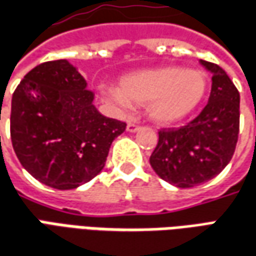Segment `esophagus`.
Masks as SVG:
<instances>
[{
	"mask_svg": "<svg viewBox=\"0 0 256 256\" xmlns=\"http://www.w3.org/2000/svg\"><path fill=\"white\" fill-rule=\"evenodd\" d=\"M140 130V126L138 124H136V123H128V132L130 133H136V132H138Z\"/></svg>",
	"mask_w": 256,
	"mask_h": 256,
	"instance_id": "1",
	"label": "esophagus"
}]
</instances>
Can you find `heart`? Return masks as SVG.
<instances>
[{"instance_id": "1", "label": "heart", "mask_w": 256, "mask_h": 256, "mask_svg": "<svg viewBox=\"0 0 256 256\" xmlns=\"http://www.w3.org/2000/svg\"><path fill=\"white\" fill-rule=\"evenodd\" d=\"M206 74L198 69L162 66L130 73L119 88H105L104 96L122 110L146 105V114L159 123H174L190 115L206 92Z\"/></svg>"}]
</instances>
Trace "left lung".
<instances>
[{"label":"left lung","mask_w":256,"mask_h":256,"mask_svg":"<svg viewBox=\"0 0 256 256\" xmlns=\"http://www.w3.org/2000/svg\"><path fill=\"white\" fill-rule=\"evenodd\" d=\"M212 73L208 104L180 128L159 130L150 164L162 180L190 188L220 173L233 156L240 130V92L220 66L201 60Z\"/></svg>","instance_id":"1"}]
</instances>
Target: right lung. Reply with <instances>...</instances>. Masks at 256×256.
Instances as JSON below:
<instances>
[{"mask_svg":"<svg viewBox=\"0 0 256 256\" xmlns=\"http://www.w3.org/2000/svg\"><path fill=\"white\" fill-rule=\"evenodd\" d=\"M84 78L66 60L37 65L12 96L10 140L19 162L40 183L72 190L105 166L126 123L101 115Z\"/></svg>","mask_w":256,"mask_h":256,"instance_id":"obj_1","label":"right lung"}]
</instances>
